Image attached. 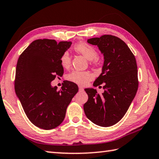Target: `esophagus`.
I'll return each instance as SVG.
<instances>
[{
	"label": "esophagus",
	"mask_w": 159,
	"mask_h": 159,
	"mask_svg": "<svg viewBox=\"0 0 159 159\" xmlns=\"http://www.w3.org/2000/svg\"><path fill=\"white\" fill-rule=\"evenodd\" d=\"M79 90H80V91H84V88L82 87V86H79Z\"/></svg>",
	"instance_id": "34e87169"
}]
</instances>
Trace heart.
Listing matches in <instances>:
<instances>
[{"instance_id":"b5f03b06","label":"heart","mask_w":159,"mask_h":159,"mask_svg":"<svg viewBox=\"0 0 159 159\" xmlns=\"http://www.w3.org/2000/svg\"><path fill=\"white\" fill-rule=\"evenodd\" d=\"M74 50L77 52L82 54L89 60H93L97 57L96 50L88 43L80 42L74 46ZM61 65L64 68H68L70 66L71 58L68 52H64L60 59ZM93 79V75L89 71H80L75 70L68 75V80L80 85H86Z\"/></svg>"}]
</instances>
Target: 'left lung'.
<instances>
[{"mask_svg": "<svg viewBox=\"0 0 159 159\" xmlns=\"http://www.w3.org/2000/svg\"><path fill=\"white\" fill-rule=\"evenodd\" d=\"M97 46L104 56L102 73L93 83L103 84L104 93L85 89L88 101L84 104L86 117L100 127H110L123 118L136 96L139 82L136 58L123 41L112 35L87 40Z\"/></svg>", "mask_w": 159, "mask_h": 159, "instance_id": "obj_1", "label": "left lung"}]
</instances>
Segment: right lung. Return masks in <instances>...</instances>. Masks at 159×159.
I'll return each instance as SVG.
<instances>
[{
    "label": "right lung",
    "mask_w": 159,
    "mask_h": 159,
    "mask_svg": "<svg viewBox=\"0 0 159 159\" xmlns=\"http://www.w3.org/2000/svg\"><path fill=\"white\" fill-rule=\"evenodd\" d=\"M70 41L59 43L53 39H37L29 45L18 59L14 89L28 119L35 126L46 130L58 127L64 120L78 86L65 81L57 91L51 82L61 76L64 68L60 59Z\"/></svg>",
    "instance_id": "obj_1"
}]
</instances>
